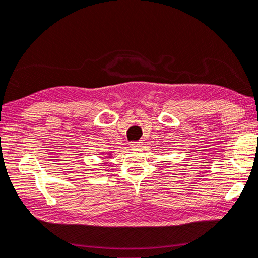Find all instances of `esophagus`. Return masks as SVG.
I'll return each instance as SVG.
<instances>
[{
    "mask_svg": "<svg viewBox=\"0 0 258 258\" xmlns=\"http://www.w3.org/2000/svg\"><path fill=\"white\" fill-rule=\"evenodd\" d=\"M142 145V142H132L130 143V147H139Z\"/></svg>",
    "mask_w": 258,
    "mask_h": 258,
    "instance_id": "esophagus-1",
    "label": "esophagus"
}]
</instances>
